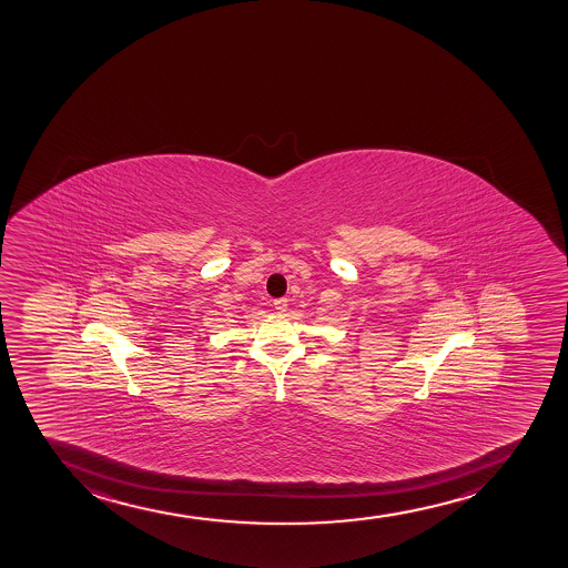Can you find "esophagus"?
<instances>
[{
	"instance_id": "34e87169",
	"label": "esophagus",
	"mask_w": 568,
	"mask_h": 568,
	"mask_svg": "<svg viewBox=\"0 0 568 568\" xmlns=\"http://www.w3.org/2000/svg\"><path fill=\"white\" fill-rule=\"evenodd\" d=\"M273 306H275V311L278 312V314H284V312L287 311V298H276Z\"/></svg>"
}]
</instances>
